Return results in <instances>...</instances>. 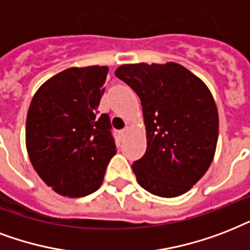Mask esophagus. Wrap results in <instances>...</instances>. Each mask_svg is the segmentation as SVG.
<instances>
[{
    "label": "esophagus",
    "instance_id": "obj_1",
    "mask_svg": "<svg viewBox=\"0 0 250 250\" xmlns=\"http://www.w3.org/2000/svg\"><path fill=\"white\" fill-rule=\"evenodd\" d=\"M129 133V127H125V129H123V130L120 131V134H121V137H125V135Z\"/></svg>",
    "mask_w": 250,
    "mask_h": 250
}]
</instances>
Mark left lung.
Returning <instances> with one entry per match:
<instances>
[{
    "mask_svg": "<svg viewBox=\"0 0 250 250\" xmlns=\"http://www.w3.org/2000/svg\"><path fill=\"white\" fill-rule=\"evenodd\" d=\"M115 74L142 104L147 148L131 166L138 184L164 198L187 193L215 155L219 116L208 87L176 62L126 63Z\"/></svg>",
    "mask_w": 250,
    "mask_h": 250,
    "instance_id": "left-lung-1",
    "label": "left lung"
}]
</instances>
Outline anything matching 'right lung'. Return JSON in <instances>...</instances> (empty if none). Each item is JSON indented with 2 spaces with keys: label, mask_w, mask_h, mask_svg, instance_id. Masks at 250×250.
Wrapping results in <instances>:
<instances>
[{
  "label": "right lung",
  "mask_w": 250,
  "mask_h": 250,
  "mask_svg": "<svg viewBox=\"0 0 250 250\" xmlns=\"http://www.w3.org/2000/svg\"><path fill=\"white\" fill-rule=\"evenodd\" d=\"M107 66L69 67L39 87L28 108L26 147L40 179L69 198L103 183L116 145L107 113L98 115Z\"/></svg>",
  "instance_id": "add662e5"
}]
</instances>
